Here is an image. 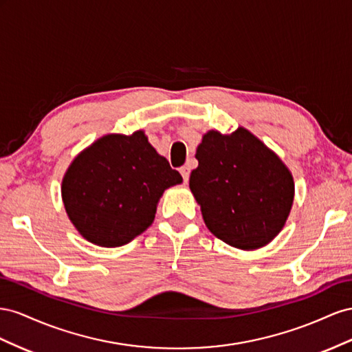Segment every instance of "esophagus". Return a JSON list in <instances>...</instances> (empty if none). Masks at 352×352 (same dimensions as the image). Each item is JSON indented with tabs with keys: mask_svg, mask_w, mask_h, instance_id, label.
<instances>
[{
	"mask_svg": "<svg viewBox=\"0 0 352 352\" xmlns=\"http://www.w3.org/2000/svg\"><path fill=\"white\" fill-rule=\"evenodd\" d=\"M179 173L183 175L184 183H188V177H190V168L188 166H182L179 168Z\"/></svg>",
	"mask_w": 352,
	"mask_h": 352,
	"instance_id": "34e87169",
	"label": "esophagus"
}]
</instances>
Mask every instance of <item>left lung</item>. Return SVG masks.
<instances>
[{"label":"left lung","mask_w":352,"mask_h":352,"mask_svg":"<svg viewBox=\"0 0 352 352\" xmlns=\"http://www.w3.org/2000/svg\"><path fill=\"white\" fill-rule=\"evenodd\" d=\"M196 159L190 190L210 233L233 248L254 250L282 232L294 205V177L258 137L243 126L232 134L210 129Z\"/></svg>","instance_id":"left-lung-1"}]
</instances>
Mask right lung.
<instances>
[{"label": "right lung", "mask_w": 352, "mask_h": 352, "mask_svg": "<svg viewBox=\"0 0 352 352\" xmlns=\"http://www.w3.org/2000/svg\"><path fill=\"white\" fill-rule=\"evenodd\" d=\"M183 177L148 143L144 131L97 138L69 165L62 200L88 242L118 248L152 226L159 199Z\"/></svg>", "instance_id": "add662e5"}]
</instances>
